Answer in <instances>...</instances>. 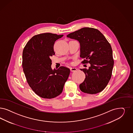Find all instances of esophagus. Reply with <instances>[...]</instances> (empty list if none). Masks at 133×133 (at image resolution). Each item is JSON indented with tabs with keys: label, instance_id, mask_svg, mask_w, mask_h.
<instances>
[{
	"label": "esophagus",
	"instance_id": "obj_1",
	"mask_svg": "<svg viewBox=\"0 0 133 133\" xmlns=\"http://www.w3.org/2000/svg\"><path fill=\"white\" fill-rule=\"evenodd\" d=\"M70 70L71 71H76L77 70V69L75 68H70Z\"/></svg>",
	"mask_w": 133,
	"mask_h": 133
}]
</instances>
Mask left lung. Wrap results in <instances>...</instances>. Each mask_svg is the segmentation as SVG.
Segmentation results:
<instances>
[{
	"label": "left lung",
	"instance_id": "1",
	"mask_svg": "<svg viewBox=\"0 0 133 133\" xmlns=\"http://www.w3.org/2000/svg\"><path fill=\"white\" fill-rule=\"evenodd\" d=\"M67 37L75 39L80 44L82 64L90 63L89 69H80L86 78L79 85L82 92L99 93L106 88L111 79L114 64L111 46L98 30L84 27L71 33Z\"/></svg>",
	"mask_w": 133,
	"mask_h": 133
}]
</instances>
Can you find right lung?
<instances>
[{
  "label": "right lung",
  "instance_id": "right-lung-1",
  "mask_svg": "<svg viewBox=\"0 0 133 133\" xmlns=\"http://www.w3.org/2000/svg\"><path fill=\"white\" fill-rule=\"evenodd\" d=\"M63 35L50 33L33 36L22 52V68L26 81L36 94L43 98L59 95L69 78L70 69L64 66L52 70L51 57L55 55L54 44Z\"/></svg>",
  "mask_w": 133,
  "mask_h": 133
}]
</instances>
